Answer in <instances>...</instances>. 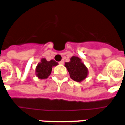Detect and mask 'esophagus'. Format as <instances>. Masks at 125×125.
<instances>
[{
  "label": "esophagus",
  "instance_id": "1",
  "mask_svg": "<svg viewBox=\"0 0 125 125\" xmlns=\"http://www.w3.org/2000/svg\"><path fill=\"white\" fill-rule=\"evenodd\" d=\"M64 60H62L61 61L59 62V64H64Z\"/></svg>",
  "mask_w": 125,
  "mask_h": 125
}]
</instances>
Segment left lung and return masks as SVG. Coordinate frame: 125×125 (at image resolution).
<instances>
[{
    "instance_id": "left-lung-1",
    "label": "left lung",
    "mask_w": 125,
    "mask_h": 125,
    "mask_svg": "<svg viewBox=\"0 0 125 125\" xmlns=\"http://www.w3.org/2000/svg\"><path fill=\"white\" fill-rule=\"evenodd\" d=\"M66 69L70 76L76 82H81L86 78L88 74V69L77 56H72L71 61L65 62Z\"/></svg>"
}]
</instances>
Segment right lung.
Wrapping results in <instances>:
<instances>
[{
	"mask_svg": "<svg viewBox=\"0 0 125 125\" xmlns=\"http://www.w3.org/2000/svg\"><path fill=\"white\" fill-rule=\"evenodd\" d=\"M58 63L53 60L47 61L45 59H41V62L38 64L36 68V76L41 79L48 78L51 74L52 66H56Z\"/></svg>",
	"mask_w": 125,
	"mask_h": 125,
	"instance_id": "add662e5",
	"label": "right lung"
}]
</instances>
